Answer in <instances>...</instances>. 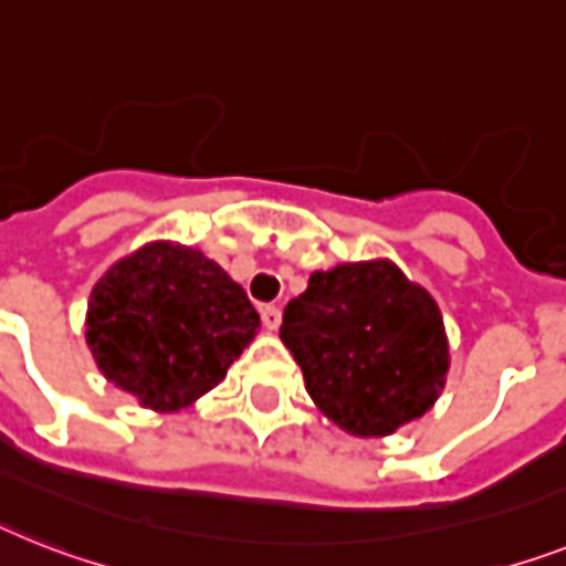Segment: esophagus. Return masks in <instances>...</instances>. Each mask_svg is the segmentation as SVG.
Here are the masks:
<instances>
[{
  "label": "esophagus",
  "mask_w": 566,
  "mask_h": 566,
  "mask_svg": "<svg viewBox=\"0 0 566 566\" xmlns=\"http://www.w3.org/2000/svg\"><path fill=\"white\" fill-rule=\"evenodd\" d=\"M260 315H263V324L269 326V329H277V326H280V310H277V306L265 303V306H260Z\"/></svg>",
  "instance_id": "esophagus-1"
}]
</instances>
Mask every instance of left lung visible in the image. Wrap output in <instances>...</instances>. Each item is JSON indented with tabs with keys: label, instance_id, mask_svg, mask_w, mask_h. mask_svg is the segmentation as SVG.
<instances>
[{
	"label": "left lung",
	"instance_id": "obj_1",
	"mask_svg": "<svg viewBox=\"0 0 566 566\" xmlns=\"http://www.w3.org/2000/svg\"><path fill=\"white\" fill-rule=\"evenodd\" d=\"M280 338L317 408L356 437L422 417L448 370L437 303L394 263L315 272L283 310Z\"/></svg>",
	"mask_w": 566,
	"mask_h": 566
}]
</instances>
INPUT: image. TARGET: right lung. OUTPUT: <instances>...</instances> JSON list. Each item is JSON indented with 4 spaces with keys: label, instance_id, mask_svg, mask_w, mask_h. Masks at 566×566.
<instances>
[{
    "label": "right lung",
    "instance_id": "add662e5",
    "mask_svg": "<svg viewBox=\"0 0 566 566\" xmlns=\"http://www.w3.org/2000/svg\"><path fill=\"white\" fill-rule=\"evenodd\" d=\"M256 326L249 294L213 260L153 242L97 283L86 340L112 385L144 408L179 410L226 378Z\"/></svg>",
    "mask_w": 566,
    "mask_h": 566
}]
</instances>
